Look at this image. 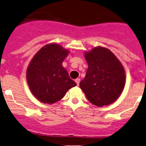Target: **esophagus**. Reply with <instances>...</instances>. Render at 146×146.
Returning <instances> with one entry per match:
<instances>
[{
	"label": "esophagus",
	"mask_w": 146,
	"mask_h": 146,
	"mask_svg": "<svg viewBox=\"0 0 146 146\" xmlns=\"http://www.w3.org/2000/svg\"><path fill=\"white\" fill-rule=\"evenodd\" d=\"M75 82H76V85H79V82H80V79H79V78H77V79H75Z\"/></svg>",
	"instance_id": "34e87169"
}]
</instances>
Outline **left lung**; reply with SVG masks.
<instances>
[{"instance_id":"8db88e82","label":"left lung","mask_w":146,"mask_h":146,"mask_svg":"<svg viewBox=\"0 0 146 146\" xmlns=\"http://www.w3.org/2000/svg\"><path fill=\"white\" fill-rule=\"evenodd\" d=\"M88 64L84 79L79 83L88 100L97 106H107L121 96L125 83V74L119 59L106 47H94L85 52Z\"/></svg>"}]
</instances>
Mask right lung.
I'll return each instance as SVG.
<instances>
[{
    "instance_id": "1",
    "label": "right lung",
    "mask_w": 146,
    "mask_h": 146,
    "mask_svg": "<svg viewBox=\"0 0 146 146\" xmlns=\"http://www.w3.org/2000/svg\"><path fill=\"white\" fill-rule=\"evenodd\" d=\"M69 53L57 43H50L42 47L30 61L26 72L27 84L33 96L42 103H56L76 86L62 66Z\"/></svg>"
}]
</instances>
